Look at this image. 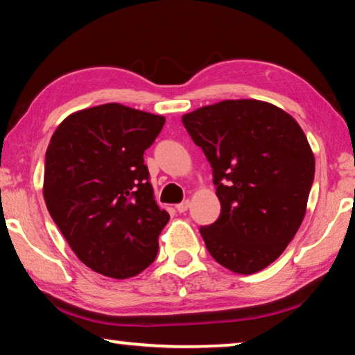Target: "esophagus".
<instances>
[{
	"mask_svg": "<svg viewBox=\"0 0 355 355\" xmlns=\"http://www.w3.org/2000/svg\"><path fill=\"white\" fill-rule=\"evenodd\" d=\"M189 207H191V202H189V200H184V202H182V203H178V205H177L175 208H177L178 213H184V211H188Z\"/></svg>",
	"mask_w": 355,
	"mask_h": 355,
	"instance_id": "1",
	"label": "esophagus"
}]
</instances>
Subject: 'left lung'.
Returning <instances> with one entry per match:
<instances>
[{
    "label": "left lung",
    "mask_w": 355,
    "mask_h": 355,
    "mask_svg": "<svg viewBox=\"0 0 355 355\" xmlns=\"http://www.w3.org/2000/svg\"><path fill=\"white\" fill-rule=\"evenodd\" d=\"M205 153L220 214L200 235L216 261L254 274L282 255L299 230L315 156L290 114L258 100H225L182 117Z\"/></svg>",
    "instance_id": "8db88e82"
}]
</instances>
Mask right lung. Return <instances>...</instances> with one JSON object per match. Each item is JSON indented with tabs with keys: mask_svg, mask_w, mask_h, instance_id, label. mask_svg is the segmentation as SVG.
I'll use <instances>...</instances> for the list:
<instances>
[{
	"mask_svg": "<svg viewBox=\"0 0 355 355\" xmlns=\"http://www.w3.org/2000/svg\"><path fill=\"white\" fill-rule=\"evenodd\" d=\"M163 116L107 103L71 114L45 153L48 211L76 257L112 279L153 263L169 213L153 199L144 152Z\"/></svg>",
	"mask_w": 355,
	"mask_h": 355,
	"instance_id": "add662e5",
	"label": "right lung"
}]
</instances>
